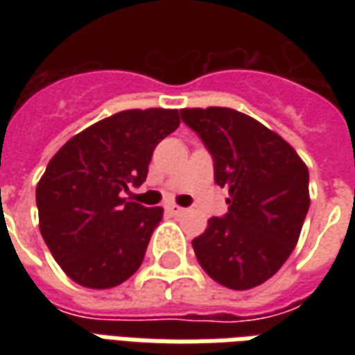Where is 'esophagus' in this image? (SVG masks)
Segmentation results:
<instances>
[{"label":"esophagus","instance_id":"esophagus-1","mask_svg":"<svg viewBox=\"0 0 355 355\" xmlns=\"http://www.w3.org/2000/svg\"><path fill=\"white\" fill-rule=\"evenodd\" d=\"M167 211H169L171 215H175V216H178V215H182V213H184V209L182 207H178V205H175V203H171V205H167Z\"/></svg>","mask_w":355,"mask_h":355}]
</instances>
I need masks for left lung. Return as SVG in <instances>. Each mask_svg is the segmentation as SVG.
Here are the masks:
<instances>
[{
	"instance_id": "8db88e82",
	"label": "left lung",
	"mask_w": 355,
	"mask_h": 355,
	"mask_svg": "<svg viewBox=\"0 0 355 355\" xmlns=\"http://www.w3.org/2000/svg\"><path fill=\"white\" fill-rule=\"evenodd\" d=\"M180 116L215 159L228 213L192 241L200 266L234 291L253 289L285 264L310 207L308 167L287 140L238 110L184 108Z\"/></svg>"
}]
</instances>
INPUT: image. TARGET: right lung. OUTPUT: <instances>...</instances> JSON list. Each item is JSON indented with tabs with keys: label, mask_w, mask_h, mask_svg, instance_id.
Wrapping results in <instances>:
<instances>
[{
	"label": "right lung",
	"mask_w": 355,
	"mask_h": 355,
	"mask_svg": "<svg viewBox=\"0 0 355 355\" xmlns=\"http://www.w3.org/2000/svg\"><path fill=\"white\" fill-rule=\"evenodd\" d=\"M178 125V110H123L51 157L35 188L40 232L70 279L112 289L139 270L163 209L121 193L146 180L154 148Z\"/></svg>",
	"instance_id": "obj_1"
}]
</instances>
